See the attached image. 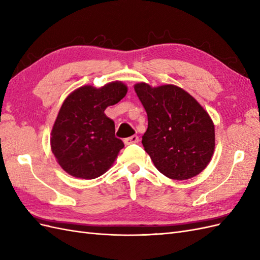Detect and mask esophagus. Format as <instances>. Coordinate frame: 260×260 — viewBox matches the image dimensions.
Instances as JSON below:
<instances>
[{
  "label": "esophagus",
  "instance_id": "1",
  "mask_svg": "<svg viewBox=\"0 0 260 260\" xmlns=\"http://www.w3.org/2000/svg\"><path fill=\"white\" fill-rule=\"evenodd\" d=\"M123 142H124V144H127V145L136 144V143L139 142V137H138V136H132V137H130V138L124 139Z\"/></svg>",
  "mask_w": 260,
  "mask_h": 260
}]
</instances>
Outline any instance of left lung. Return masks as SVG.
I'll list each match as a JSON object with an SVG mask.
<instances>
[{"mask_svg": "<svg viewBox=\"0 0 260 260\" xmlns=\"http://www.w3.org/2000/svg\"><path fill=\"white\" fill-rule=\"evenodd\" d=\"M135 91L148 119L142 144L157 170L174 180L201 174L215 151V125L208 113L174 84L153 88L140 82Z\"/></svg>", "mask_w": 260, "mask_h": 260, "instance_id": "1", "label": "left lung"}]
</instances>
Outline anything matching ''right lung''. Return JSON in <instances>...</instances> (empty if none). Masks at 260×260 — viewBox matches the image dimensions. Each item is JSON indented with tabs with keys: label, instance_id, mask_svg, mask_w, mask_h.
I'll list each match as a JSON object with an SVG mask.
<instances>
[{
	"label": "right lung",
	"instance_id": "1",
	"mask_svg": "<svg viewBox=\"0 0 260 260\" xmlns=\"http://www.w3.org/2000/svg\"><path fill=\"white\" fill-rule=\"evenodd\" d=\"M128 92L121 81L102 88L83 85L65 99L51 132V148L59 166L79 179H95L111 168L123 142L104 111Z\"/></svg>",
	"mask_w": 260,
	"mask_h": 260
}]
</instances>
